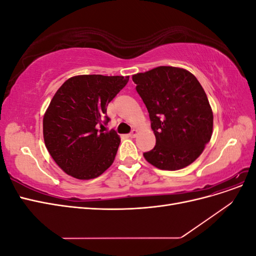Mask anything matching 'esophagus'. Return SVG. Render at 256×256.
Returning <instances> with one entry per match:
<instances>
[{
	"instance_id": "esophagus-1",
	"label": "esophagus",
	"mask_w": 256,
	"mask_h": 256,
	"mask_svg": "<svg viewBox=\"0 0 256 256\" xmlns=\"http://www.w3.org/2000/svg\"><path fill=\"white\" fill-rule=\"evenodd\" d=\"M136 134H138V131H136V129H134V130L131 131V132L128 134V136H129V138H136Z\"/></svg>"
}]
</instances>
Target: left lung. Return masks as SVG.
<instances>
[{"label": "left lung", "mask_w": 256, "mask_h": 256, "mask_svg": "<svg viewBox=\"0 0 256 256\" xmlns=\"http://www.w3.org/2000/svg\"><path fill=\"white\" fill-rule=\"evenodd\" d=\"M132 80L156 136V145L144 158L160 170L188 166L212 134L214 115L202 85L188 70L172 66L134 74Z\"/></svg>", "instance_id": "8db88e82"}]
</instances>
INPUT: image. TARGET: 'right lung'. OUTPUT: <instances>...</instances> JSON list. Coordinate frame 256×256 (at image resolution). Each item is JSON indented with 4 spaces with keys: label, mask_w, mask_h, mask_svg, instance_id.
Segmentation results:
<instances>
[{
    "label": "right lung",
    "mask_w": 256,
    "mask_h": 256,
    "mask_svg": "<svg viewBox=\"0 0 256 256\" xmlns=\"http://www.w3.org/2000/svg\"><path fill=\"white\" fill-rule=\"evenodd\" d=\"M128 81L122 76H76L53 96L44 116V140L66 174L92 180L111 166L120 138L114 130L97 127L109 122L106 106Z\"/></svg>",
    "instance_id": "obj_1"
}]
</instances>
